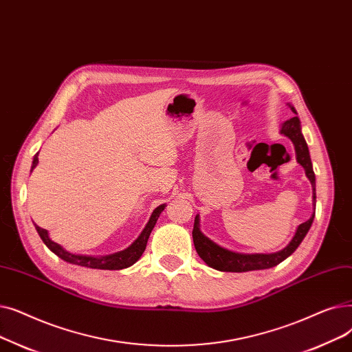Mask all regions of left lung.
<instances>
[{
  "mask_svg": "<svg viewBox=\"0 0 352 352\" xmlns=\"http://www.w3.org/2000/svg\"><path fill=\"white\" fill-rule=\"evenodd\" d=\"M291 110L296 114V110L294 109V106H291ZM282 135L288 136L294 146H295V152H296V160L298 163L304 167L307 177L309 179L311 185H312V190H314V205L316 202V196H315V173L312 169V163H311V157H309V150L307 146V142L300 133V123L299 119L295 116L292 119L287 120L285 123L282 124L280 129ZM315 213H312V216L309 219L304 223H300L296 229L295 236L292 238V241L289 242V245L279 250L276 254H271V255H262V254H256V255H242V254H235L230 252V250L216 245L214 242H212L209 238H206L202 232L199 229V216L195 217V225H193V243L196 248L197 255L202 258L210 267L222 272H248V271H256V270H267V267L276 266L278 263H280L282 261H285L289 255H292L296 248L300 245V242L304 241L305 235L308 233L312 221H314Z\"/></svg>",
  "mask_w": 352,
  "mask_h": 352,
  "instance_id": "1",
  "label": "left lung"
}]
</instances>
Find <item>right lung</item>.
Segmentation results:
<instances>
[{"mask_svg":"<svg viewBox=\"0 0 352 352\" xmlns=\"http://www.w3.org/2000/svg\"><path fill=\"white\" fill-rule=\"evenodd\" d=\"M38 155H36L34 160H32V167L31 169H34V167L37 166L38 163ZM164 209V205H160L159 208H156L152 213V216H150V219L146 225V228L143 229V232L140 233V236L133 242L127 249L122 250V252H117V254H113V255H109V256H102V258H93V256H82V255H73L70 252H67V250H64L58 243L53 242L52 239L48 238V233L45 229L40 228L36 225V229L38 232L40 238L43 239V242L47 245V248L50 250H53V252L61 258L63 261L65 262H70V263H74V265H80V266H86V267H91V270H109V271H117V270H124V267L130 266L135 263L140 256L144 252L146 249V245H147V239L150 236V233H152L160 213L163 212Z\"/></svg>","mask_w":352,"mask_h":352,"instance_id":"obj_1","label":"right lung"}]
</instances>
